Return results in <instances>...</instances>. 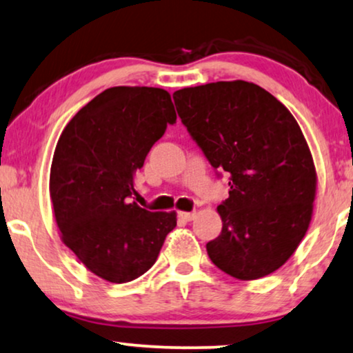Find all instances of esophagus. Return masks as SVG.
<instances>
[{"mask_svg": "<svg viewBox=\"0 0 353 353\" xmlns=\"http://www.w3.org/2000/svg\"><path fill=\"white\" fill-rule=\"evenodd\" d=\"M179 218L182 221H185V223H189V221L195 218V213H184V211H182V213H179Z\"/></svg>", "mask_w": 353, "mask_h": 353, "instance_id": "34e87169", "label": "esophagus"}]
</instances>
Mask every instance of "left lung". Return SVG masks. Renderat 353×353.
<instances>
[{
    "instance_id": "obj_1",
    "label": "left lung",
    "mask_w": 353,
    "mask_h": 353,
    "mask_svg": "<svg viewBox=\"0 0 353 353\" xmlns=\"http://www.w3.org/2000/svg\"><path fill=\"white\" fill-rule=\"evenodd\" d=\"M177 114L229 196L211 261L242 281L271 274L292 256L312 221L316 172L307 140L283 103L252 82H213L172 93Z\"/></svg>"
}]
</instances>
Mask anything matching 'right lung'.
Masks as SVG:
<instances>
[{"mask_svg":"<svg viewBox=\"0 0 353 353\" xmlns=\"http://www.w3.org/2000/svg\"><path fill=\"white\" fill-rule=\"evenodd\" d=\"M177 119L171 95L154 87H111L61 134L50 196L61 239L93 274L122 284L154 265L176 213L132 201L134 174Z\"/></svg>","mask_w":353,"mask_h":353,"instance_id":"add662e5","label":"right lung"}]
</instances>
